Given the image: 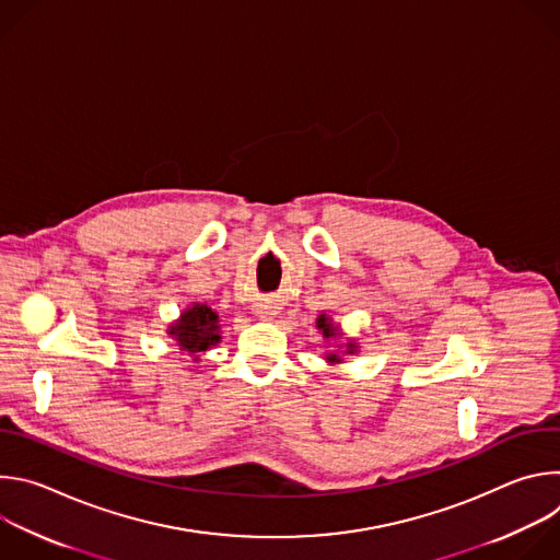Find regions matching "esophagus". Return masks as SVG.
I'll return each instance as SVG.
<instances>
[{
	"label": "esophagus",
	"instance_id": "esophagus-1",
	"mask_svg": "<svg viewBox=\"0 0 560 560\" xmlns=\"http://www.w3.org/2000/svg\"><path fill=\"white\" fill-rule=\"evenodd\" d=\"M279 314V307L272 303H259L257 305V316L264 318V322H272V318Z\"/></svg>",
	"mask_w": 560,
	"mask_h": 560
}]
</instances>
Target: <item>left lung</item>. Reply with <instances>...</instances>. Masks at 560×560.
Masks as SVG:
<instances>
[{
    "instance_id": "left-lung-1",
    "label": "left lung",
    "mask_w": 560,
    "mask_h": 560,
    "mask_svg": "<svg viewBox=\"0 0 560 560\" xmlns=\"http://www.w3.org/2000/svg\"><path fill=\"white\" fill-rule=\"evenodd\" d=\"M316 328H318V332L324 335V339H326V341H337V346H339V350H337V352H326V357H324L330 365H341V363H343V357H348V354H357V352H359V343H357V339H348L346 343H341V339H343V330H341V326H339V324H335V322H332V316H328V314H318V318H316Z\"/></svg>"
}]
</instances>
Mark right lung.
<instances>
[{"instance_id": "right-lung-1", "label": "right lung", "mask_w": 560, "mask_h": 560, "mask_svg": "<svg viewBox=\"0 0 560 560\" xmlns=\"http://www.w3.org/2000/svg\"><path fill=\"white\" fill-rule=\"evenodd\" d=\"M166 335L184 354H190L192 361H199L201 352H208L221 341L219 312L206 301H195L182 310L179 318H175L168 326Z\"/></svg>"}]
</instances>
